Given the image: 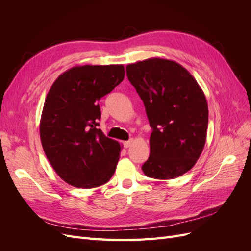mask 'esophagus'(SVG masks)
Here are the masks:
<instances>
[{"mask_svg":"<svg viewBox=\"0 0 251 251\" xmlns=\"http://www.w3.org/2000/svg\"><path fill=\"white\" fill-rule=\"evenodd\" d=\"M132 142H133V140H127V141H125V142H124V147H125L126 149L130 148V147L132 146Z\"/></svg>","mask_w":251,"mask_h":251,"instance_id":"34e87169","label":"esophagus"}]
</instances>
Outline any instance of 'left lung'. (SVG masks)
Masks as SVG:
<instances>
[{
	"label": "left lung",
	"mask_w": 251,
	"mask_h": 251,
	"mask_svg": "<svg viewBox=\"0 0 251 251\" xmlns=\"http://www.w3.org/2000/svg\"><path fill=\"white\" fill-rule=\"evenodd\" d=\"M126 75L153 130L143 173L161 180L182 176L196 164L206 141L208 107L202 89L185 68L169 59L127 65Z\"/></svg>",
	"instance_id": "1"
}]
</instances>
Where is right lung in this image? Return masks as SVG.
Masks as SVG:
<instances>
[{
	"label": "right lung",
	"mask_w": 251,
	"mask_h": 251,
	"mask_svg": "<svg viewBox=\"0 0 251 251\" xmlns=\"http://www.w3.org/2000/svg\"><path fill=\"white\" fill-rule=\"evenodd\" d=\"M124 78L123 65H86L67 70L51 86L41 117V141L52 168L68 184L97 187L115 172L121 147L98 128V101Z\"/></svg>",
	"instance_id": "add662e5"
}]
</instances>
